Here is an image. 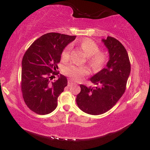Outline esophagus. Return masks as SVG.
Masks as SVG:
<instances>
[{
    "label": "esophagus",
    "mask_w": 150,
    "mask_h": 150,
    "mask_svg": "<svg viewBox=\"0 0 150 150\" xmlns=\"http://www.w3.org/2000/svg\"><path fill=\"white\" fill-rule=\"evenodd\" d=\"M74 84V82H73V80H68V85L69 86H71L72 85H73Z\"/></svg>",
    "instance_id": "1"
}]
</instances>
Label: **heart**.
<instances>
[{
	"instance_id": "obj_1",
	"label": "heart",
	"mask_w": 150,
	"mask_h": 150,
	"mask_svg": "<svg viewBox=\"0 0 150 150\" xmlns=\"http://www.w3.org/2000/svg\"><path fill=\"white\" fill-rule=\"evenodd\" d=\"M80 47L87 57L88 63L93 70H98L103 68L106 61V56L104 53L99 52V46L96 43L90 39H85L80 43ZM70 50L71 46H67L62 53V57L63 58L69 57ZM64 73L74 80H77L87 74L88 70L85 66L68 65L65 67Z\"/></svg>"
}]
</instances>
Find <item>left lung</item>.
I'll use <instances>...</instances> for the list:
<instances>
[{
	"instance_id": "left-lung-1",
	"label": "left lung",
	"mask_w": 150,
	"mask_h": 150,
	"mask_svg": "<svg viewBox=\"0 0 150 150\" xmlns=\"http://www.w3.org/2000/svg\"><path fill=\"white\" fill-rule=\"evenodd\" d=\"M101 42L108 50L107 63L89 79L95 86L80 85L81 91L76 98L78 107L91 115L106 113L116 104L125 92L130 73L128 54L123 44L111 37Z\"/></svg>"
}]
</instances>
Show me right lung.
I'll return each mask as SVG.
<instances>
[{
    "instance_id": "obj_1",
    "label": "right lung",
    "mask_w": 150,
    "mask_h": 150,
    "mask_svg": "<svg viewBox=\"0 0 150 150\" xmlns=\"http://www.w3.org/2000/svg\"><path fill=\"white\" fill-rule=\"evenodd\" d=\"M75 36L47 33L34 41L22 61V92L30 110L40 115L52 112L58 105V97L68 85L66 77L51 82L63 50L75 39Z\"/></svg>"
}]
</instances>
